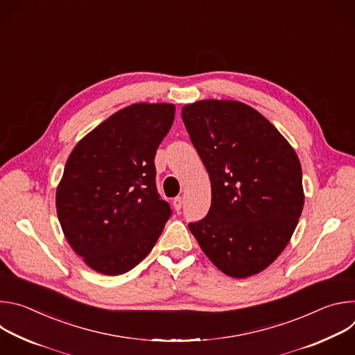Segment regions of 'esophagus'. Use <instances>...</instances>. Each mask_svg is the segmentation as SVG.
Returning a JSON list of instances; mask_svg holds the SVG:
<instances>
[{
    "instance_id": "obj_1",
    "label": "esophagus",
    "mask_w": 355,
    "mask_h": 355,
    "mask_svg": "<svg viewBox=\"0 0 355 355\" xmlns=\"http://www.w3.org/2000/svg\"><path fill=\"white\" fill-rule=\"evenodd\" d=\"M182 205H184V199H182L181 196L174 198V200H173V207H174V209H175L177 212H180V211L182 209Z\"/></svg>"
}]
</instances>
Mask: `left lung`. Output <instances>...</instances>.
I'll return each instance as SVG.
<instances>
[{
  "mask_svg": "<svg viewBox=\"0 0 355 355\" xmlns=\"http://www.w3.org/2000/svg\"><path fill=\"white\" fill-rule=\"evenodd\" d=\"M181 116L212 188L209 212L188 225L191 233L226 275L261 272L289 243L305 202L295 150L237 101H198Z\"/></svg>",
  "mask_w": 355,
  "mask_h": 355,
  "instance_id": "left-lung-1",
  "label": "left lung"
}]
</instances>
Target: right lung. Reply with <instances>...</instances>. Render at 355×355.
<instances>
[{"label": "right lung", "mask_w": 355, "mask_h": 355, "mask_svg": "<svg viewBox=\"0 0 355 355\" xmlns=\"http://www.w3.org/2000/svg\"><path fill=\"white\" fill-rule=\"evenodd\" d=\"M174 115L171 104H133L71 151L56 191L58 216L71 248L96 272L130 271L171 216L157 192L155 157Z\"/></svg>", "instance_id": "obj_1"}]
</instances>
